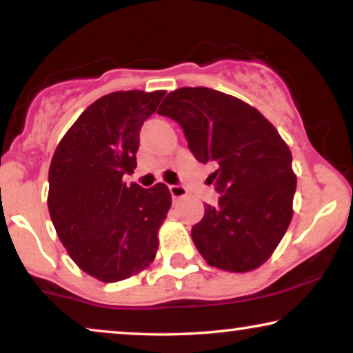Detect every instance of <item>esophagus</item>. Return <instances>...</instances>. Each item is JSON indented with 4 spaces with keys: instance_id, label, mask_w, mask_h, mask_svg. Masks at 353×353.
<instances>
[{
    "instance_id": "obj_1",
    "label": "esophagus",
    "mask_w": 353,
    "mask_h": 353,
    "mask_svg": "<svg viewBox=\"0 0 353 353\" xmlns=\"http://www.w3.org/2000/svg\"><path fill=\"white\" fill-rule=\"evenodd\" d=\"M168 190H170V194L173 199H181V197H185L188 194L185 186H181V185H170L168 186Z\"/></svg>"
}]
</instances>
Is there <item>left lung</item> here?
<instances>
[{"instance_id": "left-lung-1", "label": "left lung", "mask_w": 353, "mask_h": 353, "mask_svg": "<svg viewBox=\"0 0 353 353\" xmlns=\"http://www.w3.org/2000/svg\"><path fill=\"white\" fill-rule=\"evenodd\" d=\"M157 114L180 125L197 161L216 165L210 183L219 204H204L191 230L197 250L226 272L260 267L292 219L297 180L288 144L252 105L205 86L172 91Z\"/></svg>"}]
</instances>
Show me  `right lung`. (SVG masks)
<instances>
[{
	"instance_id": "1",
	"label": "right lung",
	"mask_w": 353,
	"mask_h": 353,
	"mask_svg": "<svg viewBox=\"0 0 353 353\" xmlns=\"http://www.w3.org/2000/svg\"><path fill=\"white\" fill-rule=\"evenodd\" d=\"M165 91H115L88 105L57 144L48 209L61 243L85 273L122 281L156 257L157 231L172 196L163 183L127 186L137 168L143 123Z\"/></svg>"
}]
</instances>
